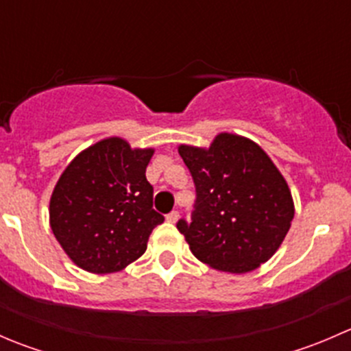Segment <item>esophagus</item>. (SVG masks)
<instances>
[{"label": "esophagus", "instance_id": "esophagus-1", "mask_svg": "<svg viewBox=\"0 0 351 351\" xmlns=\"http://www.w3.org/2000/svg\"><path fill=\"white\" fill-rule=\"evenodd\" d=\"M178 217H180L178 210H173V212H169L168 215H166V221H168V222H171V224H175V222L178 221Z\"/></svg>", "mask_w": 351, "mask_h": 351}]
</instances>
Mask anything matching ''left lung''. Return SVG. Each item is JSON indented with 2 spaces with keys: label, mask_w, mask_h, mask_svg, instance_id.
<instances>
[{
  "label": "left lung",
  "mask_w": 351,
  "mask_h": 351,
  "mask_svg": "<svg viewBox=\"0 0 351 351\" xmlns=\"http://www.w3.org/2000/svg\"><path fill=\"white\" fill-rule=\"evenodd\" d=\"M195 185L192 219L178 231L212 268L246 274L270 260L290 229L293 202L287 182L253 141L219 134L208 149L180 146Z\"/></svg>",
  "instance_id": "obj_1"
}]
</instances>
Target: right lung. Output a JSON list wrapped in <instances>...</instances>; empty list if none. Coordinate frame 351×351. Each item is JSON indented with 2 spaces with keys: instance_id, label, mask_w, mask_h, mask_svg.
Returning a JSON list of instances; mask_svg holds the SVG:
<instances>
[{
  "instance_id": "1",
  "label": "right lung",
  "mask_w": 351,
  "mask_h": 351,
  "mask_svg": "<svg viewBox=\"0 0 351 351\" xmlns=\"http://www.w3.org/2000/svg\"><path fill=\"white\" fill-rule=\"evenodd\" d=\"M153 149L119 137L71 161L51 197V228L67 256L91 274H112L143 256L165 217L153 208L146 168Z\"/></svg>"
}]
</instances>
